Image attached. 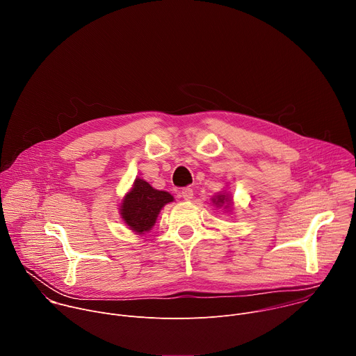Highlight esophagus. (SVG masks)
I'll use <instances>...</instances> for the list:
<instances>
[{"instance_id": "1", "label": "esophagus", "mask_w": 356, "mask_h": 356, "mask_svg": "<svg viewBox=\"0 0 356 356\" xmlns=\"http://www.w3.org/2000/svg\"><path fill=\"white\" fill-rule=\"evenodd\" d=\"M193 195H194V193H193V188H190V187H184L180 191V197H183L184 200H191Z\"/></svg>"}]
</instances>
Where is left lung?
Wrapping results in <instances>:
<instances>
[{
  "instance_id": "left-lung-1",
  "label": "left lung",
  "mask_w": 356,
  "mask_h": 356,
  "mask_svg": "<svg viewBox=\"0 0 356 356\" xmlns=\"http://www.w3.org/2000/svg\"><path fill=\"white\" fill-rule=\"evenodd\" d=\"M213 202H214V204L217 206V207H221V206H225V204H227V207H225V209L231 204V198L225 194V193H222V194H218V195H216L214 198H213Z\"/></svg>"
}]
</instances>
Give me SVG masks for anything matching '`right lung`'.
<instances>
[{"mask_svg":"<svg viewBox=\"0 0 356 356\" xmlns=\"http://www.w3.org/2000/svg\"><path fill=\"white\" fill-rule=\"evenodd\" d=\"M172 201L170 193L156 190L138 177L121 202L120 214L134 232L145 234L155 225L161 210Z\"/></svg>","mask_w":356,"mask_h":356,"instance_id":"add662e5","label":"right lung"}]
</instances>
